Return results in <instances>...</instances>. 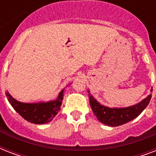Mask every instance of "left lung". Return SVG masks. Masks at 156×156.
Instances as JSON below:
<instances>
[{
    "mask_svg": "<svg viewBox=\"0 0 156 156\" xmlns=\"http://www.w3.org/2000/svg\"><path fill=\"white\" fill-rule=\"evenodd\" d=\"M89 99L91 109L99 121L106 126H118L136 118L148 105L151 95H148L142 102L125 108H109L103 106L90 94H89Z\"/></svg>",
    "mask_w": 156,
    "mask_h": 156,
    "instance_id": "8db88e82",
    "label": "left lung"
}]
</instances>
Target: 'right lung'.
<instances>
[{
	"label": "right lung",
	"mask_w": 156,
	"mask_h": 156,
	"mask_svg": "<svg viewBox=\"0 0 156 156\" xmlns=\"http://www.w3.org/2000/svg\"><path fill=\"white\" fill-rule=\"evenodd\" d=\"M5 95L9 104L22 117L31 123L44 124L50 122L61 110L63 90L60 93L56 100L40 104H25L18 102L11 97L8 92H6Z\"/></svg>",
	"instance_id": "add662e5"
}]
</instances>
